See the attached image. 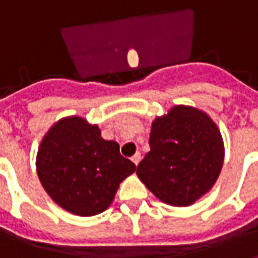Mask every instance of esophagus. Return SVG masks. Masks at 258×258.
<instances>
[{"label": "esophagus", "instance_id": "esophagus-1", "mask_svg": "<svg viewBox=\"0 0 258 258\" xmlns=\"http://www.w3.org/2000/svg\"><path fill=\"white\" fill-rule=\"evenodd\" d=\"M141 159H142V156H141V153H140V152H137V153H135L134 156L131 157V160H133V162H134L135 166H138V164H140Z\"/></svg>", "mask_w": 258, "mask_h": 258}]
</instances>
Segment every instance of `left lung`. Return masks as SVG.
<instances>
[{"instance_id": "obj_1", "label": "left lung", "mask_w": 258, "mask_h": 258, "mask_svg": "<svg viewBox=\"0 0 258 258\" xmlns=\"http://www.w3.org/2000/svg\"><path fill=\"white\" fill-rule=\"evenodd\" d=\"M151 151L137 175L170 206H189L216 184L224 163V142L205 112L178 105L152 123Z\"/></svg>"}]
</instances>
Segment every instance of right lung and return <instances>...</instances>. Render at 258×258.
Returning <instances> with one entry per match:
<instances>
[{
	"label": "right lung",
	"mask_w": 258,
	"mask_h": 258,
	"mask_svg": "<svg viewBox=\"0 0 258 258\" xmlns=\"http://www.w3.org/2000/svg\"><path fill=\"white\" fill-rule=\"evenodd\" d=\"M36 167L51 199L76 216H96L112 205L120 182L137 166L120 155L116 141L79 116L60 118L44 135Z\"/></svg>",
	"instance_id": "right-lung-1"
}]
</instances>
